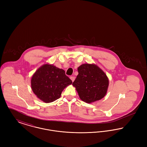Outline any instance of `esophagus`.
<instances>
[{
    "label": "esophagus",
    "instance_id": "34e87169",
    "mask_svg": "<svg viewBox=\"0 0 147 147\" xmlns=\"http://www.w3.org/2000/svg\"><path fill=\"white\" fill-rule=\"evenodd\" d=\"M70 79L71 80V81L73 82L74 81V80H75V77H74V76H71V77H70Z\"/></svg>",
    "mask_w": 147,
    "mask_h": 147
}]
</instances>
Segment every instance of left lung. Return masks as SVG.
<instances>
[{"label": "left lung", "mask_w": 147, "mask_h": 147, "mask_svg": "<svg viewBox=\"0 0 147 147\" xmlns=\"http://www.w3.org/2000/svg\"><path fill=\"white\" fill-rule=\"evenodd\" d=\"M78 75L73 83L80 98L91 103L104 98L109 81L106 74L96 65L83 64L78 68Z\"/></svg>", "instance_id": "8db88e82"}]
</instances>
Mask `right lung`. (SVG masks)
Segmentation results:
<instances>
[{"instance_id":"right-lung-1","label":"right lung","mask_w":147,"mask_h":147,"mask_svg":"<svg viewBox=\"0 0 147 147\" xmlns=\"http://www.w3.org/2000/svg\"><path fill=\"white\" fill-rule=\"evenodd\" d=\"M71 83L64 70L49 64L43 65L36 70L31 80L32 91L46 103L60 98L64 89Z\"/></svg>"}]
</instances>
